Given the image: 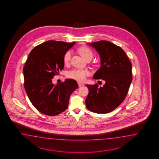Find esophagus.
Here are the masks:
<instances>
[{
	"instance_id": "esophagus-1",
	"label": "esophagus",
	"mask_w": 159,
	"mask_h": 159,
	"mask_svg": "<svg viewBox=\"0 0 159 159\" xmlns=\"http://www.w3.org/2000/svg\"><path fill=\"white\" fill-rule=\"evenodd\" d=\"M78 85H79V87H82L84 84L82 83H80V82H78Z\"/></svg>"
}]
</instances>
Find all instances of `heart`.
Masks as SVG:
<instances>
[{"label":"heart","mask_w":159,"mask_h":159,"mask_svg":"<svg viewBox=\"0 0 159 159\" xmlns=\"http://www.w3.org/2000/svg\"><path fill=\"white\" fill-rule=\"evenodd\" d=\"M78 51L82 55V57L84 58L86 60L92 59L93 57V52L92 49L87 47H81L78 48ZM72 52L70 51H68L65 53L63 56V63L65 65H67L70 62L71 59ZM90 73L86 69H74L72 70L69 71L67 73V77L75 80L79 82H84L87 76L89 75Z\"/></svg>","instance_id":"1"}]
</instances>
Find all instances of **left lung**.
<instances>
[{
  "mask_svg": "<svg viewBox=\"0 0 159 159\" xmlns=\"http://www.w3.org/2000/svg\"><path fill=\"white\" fill-rule=\"evenodd\" d=\"M96 48L101 58V67L93 78L106 82L102 87L87 84V109L97 114L114 110L125 100L132 80V63L120 47L107 41L88 43Z\"/></svg>",
  "mask_w": 159,
  "mask_h": 159,
  "instance_id": "8db88e82",
  "label": "left lung"
}]
</instances>
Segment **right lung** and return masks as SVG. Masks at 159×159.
Here are the masks:
<instances>
[{"label":"right lung","instance_id":"right-lung-1","mask_svg":"<svg viewBox=\"0 0 159 159\" xmlns=\"http://www.w3.org/2000/svg\"><path fill=\"white\" fill-rule=\"evenodd\" d=\"M75 43L50 40L32 49L23 68L24 86L34 107L43 114L55 116L67 108L69 97L78 88L67 79L54 85L52 80L64 67L63 56Z\"/></svg>","mask_w":159,"mask_h":159}]
</instances>
